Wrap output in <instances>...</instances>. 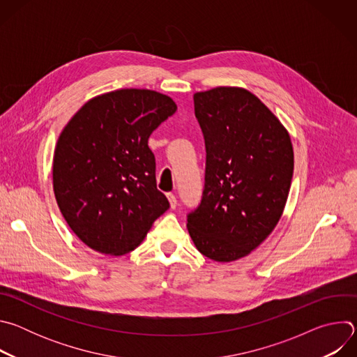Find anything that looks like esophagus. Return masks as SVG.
Here are the masks:
<instances>
[{
  "mask_svg": "<svg viewBox=\"0 0 357 357\" xmlns=\"http://www.w3.org/2000/svg\"><path fill=\"white\" fill-rule=\"evenodd\" d=\"M167 197H168V202H169V206H171V209H175V208L178 206V200H176L175 195L168 193V195H167Z\"/></svg>",
  "mask_w": 357,
  "mask_h": 357,
  "instance_id": "34e87169",
  "label": "esophagus"
}]
</instances>
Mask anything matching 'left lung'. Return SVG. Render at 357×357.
Returning a JSON list of instances; mask_svg holds the SVG:
<instances>
[{
    "instance_id": "left-lung-1",
    "label": "left lung",
    "mask_w": 357,
    "mask_h": 357,
    "mask_svg": "<svg viewBox=\"0 0 357 357\" xmlns=\"http://www.w3.org/2000/svg\"><path fill=\"white\" fill-rule=\"evenodd\" d=\"M193 103L205 137L206 175L202 202L186 226L203 256L231 263L256 250L280 222L294 172L292 142L247 89L197 91Z\"/></svg>"
}]
</instances>
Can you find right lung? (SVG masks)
<instances>
[{"instance_id": "add662e5", "label": "right lung", "mask_w": 357, "mask_h": 357, "mask_svg": "<svg viewBox=\"0 0 357 357\" xmlns=\"http://www.w3.org/2000/svg\"><path fill=\"white\" fill-rule=\"evenodd\" d=\"M176 109L155 90L119 89L86 101L62 130L54 192L66 223L91 250L114 257L132 251L168 211L148 138Z\"/></svg>"}]
</instances>
